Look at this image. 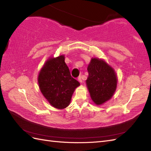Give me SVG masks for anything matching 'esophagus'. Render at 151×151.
<instances>
[{
    "mask_svg": "<svg viewBox=\"0 0 151 151\" xmlns=\"http://www.w3.org/2000/svg\"><path fill=\"white\" fill-rule=\"evenodd\" d=\"M78 81L80 82H81V83H82V77H81V76H78Z\"/></svg>",
    "mask_w": 151,
    "mask_h": 151,
    "instance_id": "34e87169",
    "label": "esophagus"
}]
</instances>
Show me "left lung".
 Returning <instances> with one entry per match:
<instances>
[{"label": "left lung", "instance_id": "1", "mask_svg": "<svg viewBox=\"0 0 151 151\" xmlns=\"http://www.w3.org/2000/svg\"><path fill=\"white\" fill-rule=\"evenodd\" d=\"M88 70L86 84L91 99L96 104L101 105L113 96L117 86L116 75L106 63L97 58L91 59Z\"/></svg>", "mask_w": 151, "mask_h": 151}]
</instances>
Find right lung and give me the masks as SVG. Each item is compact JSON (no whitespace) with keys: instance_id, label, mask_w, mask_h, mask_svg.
Listing matches in <instances>:
<instances>
[{"instance_id":"1","label":"right lung","mask_w":151,"mask_h":151,"mask_svg":"<svg viewBox=\"0 0 151 151\" xmlns=\"http://www.w3.org/2000/svg\"><path fill=\"white\" fill-rule=\"evenodd\" d=\"M38 84L44 97L58 109L68 106L74 91L80 85L70 75L64 56L47 61L38 76Z\"/></svg>"}]
</instances>
